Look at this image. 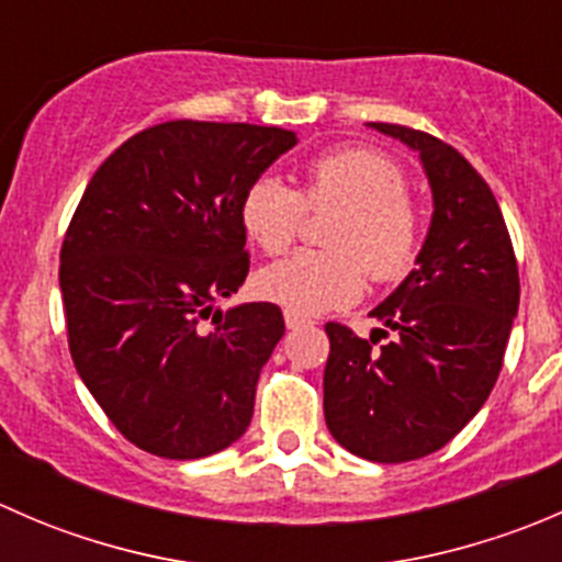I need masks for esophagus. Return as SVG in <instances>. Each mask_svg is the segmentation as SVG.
<instances>
[{"label":"esophagus","instance_id":"34e87169","mask_svg":"<svg viewBox=\"0 0 562 562\" xmlns=\"http://www.w3.org/2000/svg\"><path fill=\"white\" fill-rule=\"evenodd\" d=\"M310 317L302 315V313H293V310H285V326L288 328H302V326H310Z\"/></svg>","mask_w":562,"mask_h":562}]
</instances>
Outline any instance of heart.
Masks as SVG:
<instances>
[{
  "mask_svg": "<svg viewBox=\"0 0 562 562\" xmlns=\"http://www.w3.org/2000/svg\"><path fill=\"white\" fill-rule=\"evenodd\" d=\"M402 168L361 146L326 151L304 168V195L280 176H258L241 198V225L266 255L293 245L307 206L339 212L326 245L334 252H296L266 266L255 285L269 302L302 315L353 304L364 269L375 282H396L416 263L422 217L405 195Z\"/></svg>",
  "mask_w": 562,
  "mask_h": 562,
  "instance_id": "b5f03b06",
  "label": "heart"
}]
</instances>
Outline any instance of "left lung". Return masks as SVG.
Masks as SVG:
<instances>
[{
    "label": "left lung",
    "mask_w": 562,
    "mask_h": 562,
    "mask_svg": "<svg viewBox=\"0 0 562 562\" xmlns=\"http://www.w3.org/2000/svg\"><path fill=\"white\" fill-rule=\"evenodd\" d=\"M367 127L418 151L435 206L416 269L370 313L383 328L361 339L326 323L328 432L350 454L389 464L443 449L481 411L519 310V271L490 184L454 146L402 124ZM386 327L395 339L375 349Z\"/></svg>",
    "instance_id": "obj_1"
}]
</instances>
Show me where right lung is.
<instances>
[{
	"label": "right lung",
	"instance_id": "obj_1",
	"mask_svg": "<svg viewBox=\"0 0 562 562\" xmlns=\"http://www.w3.org/2000/svg\"><path fill=\"white\" fill-rule=\"evenodd\" d=\"M296 140L239 122L155 124L83 190L59 255L67 342L113 427L149 454L201 459L247 432L285 321L269 302H217L249 271L241 198Z\"/></svg>",
	"mask_w": 562,
	"mask_h": 562
}]
</instances>
